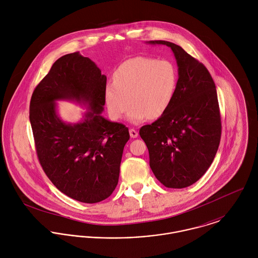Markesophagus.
Masks as SVG:
<instances>
[{"mask_svg":"<svg viewBox=\"0 0 258 258\" xmlns=\"http://www.w3.org/2000/svg\"><path fill=\"white\" fill-rule=\"evenodd\" d=\"M129 133H130V136H131L132 138H137V137H138V131H136V130L133 129V128H131V129L129 130Z\"/></svg>","mask_w":258,"mask_h":258,"instance_id":"obj_1","label":"esophagus"}]
</instances>
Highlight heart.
Here are the masks:
<instances>
[{
  "label": "heart",
  "instance_id": "b5f03b06",
  "mask_svg": "<svg viewBox=\"0 0 258 258\" xmlns=\"http://www.w3.org/2000/svg\"><path fill=\"white\" fill-rule=\"evenodd\" d=\"M178 82L176 67L169 59L137 56L124 61L107 83L104 96L107 109L114 119L128 113L132 123H140L148 116L157 118L168 109ZM132 101H130V99Z\"/></svg>",
  "mask_w": 258,
  "mask_h": 258
}]
</instances>
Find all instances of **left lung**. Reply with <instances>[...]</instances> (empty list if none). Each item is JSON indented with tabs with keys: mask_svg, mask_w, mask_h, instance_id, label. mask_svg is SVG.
<instances>
[{
	"mask_svg": "<svg viewBox=\"0 0 258 258\" xmlns=\"http://www.w3.org/2000/svg\"><path fill=\"white\" fill-rule=\"evenodd\" d=\"M173 50L179 78L172 103L159 119L142 126L150 167L167 187L183 188L200 180L212 165L221 135L216 84L207 68L173 42L150 40Z\"/></svg>",
	"mask_w": 258,
	"mask_h": 258,
	"instance_id": "8db88e82",
	"label": "left lung"
}]
</instances>
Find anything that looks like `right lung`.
Returning <instances> with one entry per match:
<instances>
[{"instance_id":"right-lung-1","label":"right lung","mask_w":258,"mask_h":258,"mask_svg":"<svg viewBox=\"0 0 258 258\" xmlns=\"http://www.w3.org/2000/svg\"><path fill=\"white\" fill-rule=\"evenodd\" d=\"M106 76L79 51L58 58L35 88L30 121L37 158L47 178L61 192L81 203L95 204L118 184L128 128L101 116ZM87 104L85 119L64 123L56 113V100Z\"/></svg>"}]
</instances>
